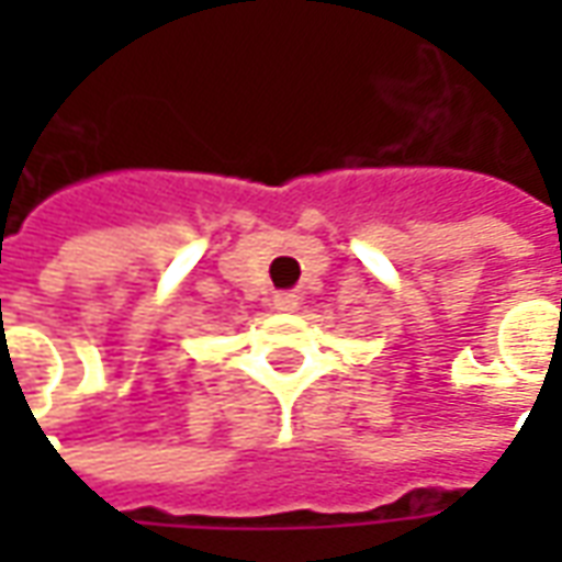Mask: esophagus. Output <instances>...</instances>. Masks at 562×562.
I'll use <instances>...</instances> for the list:
<instances>
[{
  "label": "esophagus",
  "instance_id": "obj_1",
  "mask_svg": "<svg viewBox=\"0 0 562 562\" xmlns=\"http://www.w3.org/2000/svg\"><path fill=\"white\" fill-rule=\"evenodd\" d=\"M273 306H277V310H282V313H289V310H297V294H292V292L277 294V297H273Z\"/></svg>",
  "mask_w": 562,
  "mask_h": 562
}]
</instances>
